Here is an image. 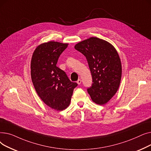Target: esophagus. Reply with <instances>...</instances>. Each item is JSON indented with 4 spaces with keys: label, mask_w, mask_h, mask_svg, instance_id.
<instances>
[{
    "label": "esophagus",
    "mask_w": 151,
    "mask_h": 151,
    "mask_svg": "<svg viewBox=\"0 0 151 151\" xmlns=\"http://www.w3.org/2000/svg\"><path fill=\"white\" fill-rule=\"evenodd\" d=\"M77 83H78V84H80L81 83V80H80V79H79V80L77 81Z\"/></svg>",
    "instance_id": "obj_1"
}]
</instances>
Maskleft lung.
Returning <instances> with one entry per match:
<instances>
[{
  "instance_id": "8db88e82",
  "label": "left lung",
  "mask_w": 151,
  "mask_h": 151,
  "mask_svg": "<svg viewBox=\"0 0 151 151\" xmlns=\"http://www.w3.org/2000/svg\"><path fill=\"white\" fill-rule=\"evenodd\" d=\"M75 48L88 60L93 83L87 91L92 101L100 105L106 104L117 91L121 80L122 66L117 51L97 37L77 43Z\"/></svg>"
}]
</instances>
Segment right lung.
I'll use <instances>...</instances> for the list:
<instances>
[{
    "label": "right lung",
    "instance_id": "1",
    "mask_svg": "<svg viewBox=\"0 0 151 151\" xmlns=\"http://www.w3.org/2000/svg\"><path fill=\"white\" fill-rule=\"evenodd\" d=\"M68 44L49 42L39 45L31 60V78L38 96L46 105L58 111L67 108L74 89L64 71L56 66L60 54Z\"/></svg>",
    "mask_w": 151,
    "mask_h": 151
}]
</instances>
